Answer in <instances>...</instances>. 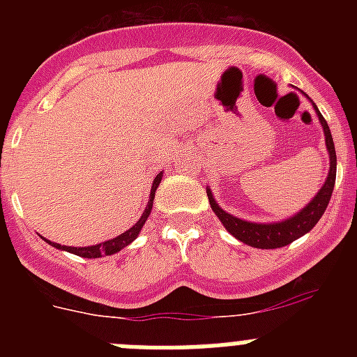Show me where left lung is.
<instances>
[{
	"instance_id": "left-lung-1",
	"label": "left lung",
	"mask_w": 357,
	"mask_h": 357,
	"mask_svg": "<svg viewBox=\"0 0 357 357\" xmlns=\"http://www.w3.org/2000/svg\"><path fill=\"white\" fill-rule=\"evenodd\" d=\"M302 94L309 100L307 94ZM309 102L313 105L318 121L321 125V130H324V135H326V146L327 151H329V172H327L326 182L318 189V193L314 195L313 200L305 204L298 213H295L289 218H284V220H279V222H248V220H241V218L234 216V214L227 213V211H223L222 207L218 206V202L213 197V191L207 185V198H209L211 209L214 211L218 220L223 223V227L229 230L230 234L241 243H245V245H248V247L264 248V250L286 247V245L293 243L295 239L307 234L309 230L317 225L318 220L324 216L327 206H329V200L333 197L334 182H336V150H334V141L333 135H331L329 125L324 119V116L320 114V110L314 105L313 100H309Z\"/></svg>"
}]
</instances>
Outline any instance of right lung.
<instances>
[{
  "mask_svg": "<svg viewBox=\"0 0 357 357\" xmlns=\"http://www.w3.org/2000/svg\"><path fill=\"white\" fill-rule=\"evenodd\" d=\"M162 173L164 172H160L159 175L153 178V184H151V189H150V198H148L146 209L143 211V214H141V218L137 220V223H135V225H132L128 230H125L123 234L116 236V238H112V239H107V241H103V243H98V245H91V247H66V245H59V243H53L46 238H43V239L46 243H50L52 247L59 248V250L71 252V254L80 255V257H87V259H96V257H103V255L118 254L119 250H123L125 247H128V245H130V243L134 241L137 236H139L141 229H143V225L146 223L148 216H150V213H151V207H153L155 191H157V188H159L160 181H162Z\"/></svg>",
  "mask_w": 357,
  "mask_h": 357,
  "instance_id": "add662e5",
  "label": "right lung"
}]
</instances>
